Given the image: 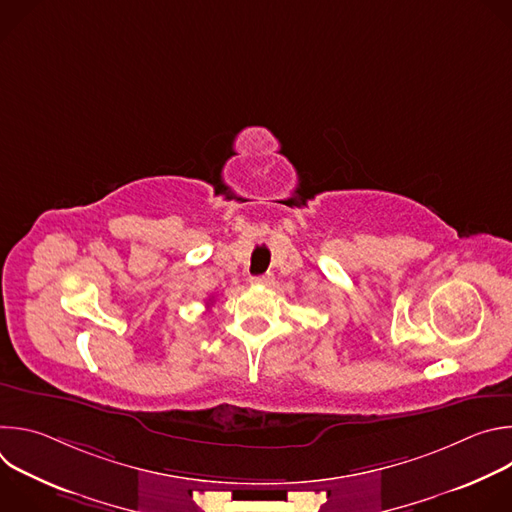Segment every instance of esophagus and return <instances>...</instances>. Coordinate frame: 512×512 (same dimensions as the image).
Instances as JSON below:
<instances>
[{"label": "esophagus", "mask_w": 512, "mask_h": 512, "mask_svg": "<svg viewBox=\"0 0 512 512\" xmlns=\"http://www.w3.org/2000/svg\"><path fill=\"white\" fill-rule=\"evenodd\" d=\"M253 285H271L273 277L271 275H259V277H251Z\"/></svg>", "instance_id": "1"}]
</instances>
